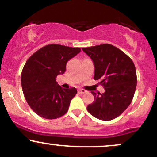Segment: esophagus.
I'll use <instances>...</instances> for the list:
<instances>
[{
    "instance_id": "obj_1",
    "label": "esophagus",
    "mask_w": 157,
    "mask_h": 157,
    "mask_svg": "<svg viewBox=\"0 0 157 157\" xmlns=\"http://www.w3.org/2000/svg\"><path fill=\"white\" fill-rule=\"evenodd\" d=\"M86 90H84V89H78V93L79 94H84V93H86Z\"/></svg>"
}]
</instances>
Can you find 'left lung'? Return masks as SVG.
Returning a JSON list of instances; mask_svg holds the SVG:
<instances>
[{
  "label": "left lung",
  "mask_w": 157,
  "mask_h": 157,
  "mask_svg": "<svg viewBox=\"0 0 157 157\" xmlns=\"http://www.w3.org/2000/svg\"><path fill=\"white\" fill-rule=\"evenodd\" d=\"M94 65L95 80L105 92L91 91L94 101L87 106L88 111L99 120L109 121L120 116L128 107L136 87V72L130 57L111 44L82 48Z\"/></svg>",
  "instance_id": "obj_1"
}]
</instances>
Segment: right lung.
<instances>
[{
  "label": "right lung",
  "mask_w": 157,
  "mask_h": 157,
  "mask_svg": "<svg viewBox=\"0 0 157 157\" xmlns=\"http://www.w3.org/2000/svg\"><path fill=\"white\" fill-rule=\"evenodd\" d=\"M80 51V48L49 44L27 60L21 73L23 92L30 108L41 117L53 120L68 111L77 91L63 89L56 77L66 71L68 61Z\"/></svg>",
  "instance_id": "right-lung-1"
}]
</instances>
